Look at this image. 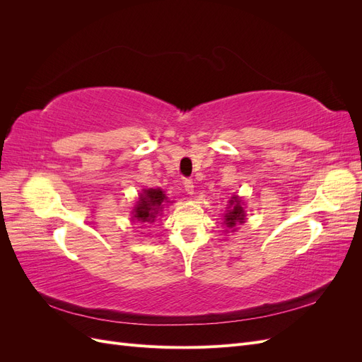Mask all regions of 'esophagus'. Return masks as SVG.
<instances>
[{"instance_id":"esophagus-1","label":"esophagus","mask_w":362,"mask_h":362,"mask_svg":"<svg viewBox=\"0 0 362 362\" xmlns=\"http://www.w3.org/2000/svg\"><path fill=\"white\" fill-rule=\"evenodd\" d=\"M184 190H185V193H187V194H193L194 184H193L192 180H185L184 181Z\"/></svg>"}]
</instances>
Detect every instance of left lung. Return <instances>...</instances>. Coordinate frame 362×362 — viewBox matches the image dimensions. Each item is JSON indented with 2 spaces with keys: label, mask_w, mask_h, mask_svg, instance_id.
Masks as SVG:
<instances>
[{
  "label": "left lung",
  "mask_w": 362,
  "mask_h": 362,
  "mask_svg": "<svg viewBox=\"0 0 362 362\" xmlns=\"http://www.w3.org/2000/svg\"><path fill=\"white\" fill-rule=\"evenodd\" d=\"M245 217H246V213H245V208H243V201L238 198L237 194L231 196L228 201V206H226V211H225V216H223V223L226 225L228 229H235V226H238L240 223L245 222Z\"/></svg>",
  "instance_id": "left-lung-1"
}]
</instances>
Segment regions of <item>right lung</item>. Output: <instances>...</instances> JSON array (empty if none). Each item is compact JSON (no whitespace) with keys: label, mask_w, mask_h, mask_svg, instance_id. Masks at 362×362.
<instances>
[{"label":"right lung","mask_w":362,"mask_h":362,"mask_svg":"<svg viewBox=\"0 0 362 362\" xmlns=\"http://www.w3.org/2000/svg\"><path fill=\"white\" fill-rule=\"evenodd\" d=\"M168 196L161 189H145L139 194V201L133 210V221L139 223H152L161 211Z\"/></svg>","instance_id":"1"}]
</instances>
